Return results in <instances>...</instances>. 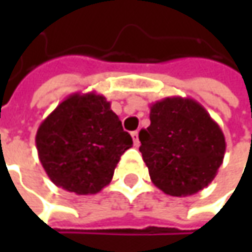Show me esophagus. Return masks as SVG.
<instances>
[{
  "instance_id": "obj_1",
  "label": "esophagus",
  "mask_w": 252,
  "mask_h": 252,
  "mask_svg": "<svg viewBox=\"0 0 252 252\" xmlns=\"http://www.w3.org/2000/svg\"><path fill=\"white\" fill-rule=\"evenodd\" d=\"M131 139H133V144L134 146H139L140 141H139V131H131Z\"/></svg>"
}]
</instances>
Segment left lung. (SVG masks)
<instances>
[{"label": "left lung", "instance_id": "obj_1", "mask_svg": "<svg viewBox=\"0 0 252 252\" xmlns=\"http://www.w3.org/2000/svg\"><path fill=\"white\" fill-rule=\"evenodd\" d=\"M150 126L139 133L151 182L171 196H189L215 179L226 139L195 99L168 96L150 106Z\"/></svg>", "mask_w": 252, "mask_h": 252}]
</instances>
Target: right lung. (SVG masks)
<instances>
[{
	"instance_id": "obj_1",
	"label": "right lung",
	"mask_w": 252,
	"mask_h": 252,
	"mask_svg": "<svg viewBox=\"0 0 252 252\" xmlns=\"http://www.w3.org/2000/svg\"><path fill=\"white\" fill-rule=\"evenodd\" d=\"M36 149L56 187L77 195L101 192L133 140L111 102L96 92H75L57 105L36 133Z\"/></svg>"
}]
</instances>
